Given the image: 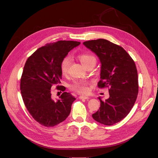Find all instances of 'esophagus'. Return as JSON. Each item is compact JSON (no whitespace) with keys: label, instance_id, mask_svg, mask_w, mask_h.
<instances>
[{"label":"esophagus","instance_id":"34e87169","mask_svg":"<svg viewBox=\"0 0 158 158\" xmlns=\"http://www.w3.org/2000/svg\"><path fill=\"white\" fill-rule=\"evenodd\" d=\"M79 98H80V99H89V97H88V96H85V95H80V96H79Z\"/></svg>","mask_w":158,"mask_h":158}]
</instances>
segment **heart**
Masks as SVG:
<instances>
[{
    "label": "heart",
    "mask_w": 158,
    "mask_h": 158,
    "mask_svg": "<svg viewBox=\"0 0 158 158\" xmlns=\"http://www.w3.org/2000/svg\"><path fill=\"white\" fill-rule=\"evenodd\" d=\"M78 60L81 62V63L83 64L85 67H87L88 66L95 64L96 59L94 55L89 53V52H82L79 53L77 56ZM70 64V60L69 57H65L60 63V70L63 74L65 75L67 74L69 66ZM88 82L85 80H78L75 82L70 85V88L76 92L80 94H85L88 92Z\"/></svg>",
    "instance_id": "1"
}]
</instances>
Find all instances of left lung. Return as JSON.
<instances>
[{"instance_id": "obj_1", "label": "left lung", "mask_w": 158, "mask_h": 158, "mask_svg": "<svg viewBox=\"0 0 158 158\" xmlns=\"http://www.w3.org/2000/svg\"><path fill=\"white\" fill-rule=\"evenodd\" d=\"M83 44L96 55L101 63L99 88L107 87L109 98L92 114L105 125L120 122L130 113L138 93V73L135 62L122 47L106 40L87 41Z\"/></svg>"}]
</instances>
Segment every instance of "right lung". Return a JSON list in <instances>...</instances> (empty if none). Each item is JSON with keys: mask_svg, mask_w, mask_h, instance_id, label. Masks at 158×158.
Wrapping results in <instances>:
<instances>
[{"mask_svg": "<svg viewBox=\"0 0 158 158\" xmlns=\"http://www.w3.org/2000/svg\"><path fill=\"white\" fill-rule=\"evenodd\" d=\"M80 44L74 41L47 44L26 60L20 80L22 96L27 111L41 125L54 127L69 115L76 98L70 93L63 92L55 101L51 98V89L56 86L63 92L66 89L63 85H59L62 79L61 61Z\"/></svg>", "mask_w": 158, "mask_h": 158, "instance_id": "1", "label": "right lung"}]
</instances>
